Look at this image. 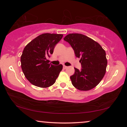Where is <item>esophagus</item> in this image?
<instances>
[{
  "mask_svg": "<svg viewBox=\"0 0 127 127\" xmlns=\"http://www.w3.org/2000/svg\"><path fill=\"white\" fill-rule=\"evenodd\" d=\"M67 67V66H65V65H64V69H66Z\"/></svg>",
  "mask_w": 127,
  "mask_h": 127,
  "instance_id": "esophagus-1",
  "label": "esophagus"
}]
</instances>
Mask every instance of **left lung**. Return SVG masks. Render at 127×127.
<instances>
[{
	"mask_svg": "<svg viewBox=\"0 0 127 127\" xmlns=\"http://www.w3.org/2000/svg\"><path fill=\"white\" fill-rule=\"evenodd\" d=\"M74 50L76 57L80 58L81 70L74 67L70 76L74 87L80 91L95 88L105 76L107 61L101 46L91 38L80 33H70L64 37Z\"/></svg>",
	"mask_w": 127,
	"mask_h": 127,
	"instance_id": "left-lung-1",
	"label": "left lung"
}]
</instances>
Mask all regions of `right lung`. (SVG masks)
I'll use <instances>...</instances> for the list:
<instances>
[{
	"mask_svg": "<svg viewBox=\"0 0 127 127\" xmlns=\"http://www.w3.org/2000/svg\"><path fill=\"white\" fill-rule=\"evenodd\" d=\"M63 37L62 34L43 33L29 42L21 57V68L31 84L47 88L54 84L63 66L49 64L47 57L53 54L55 46Z\"/></svg>",
	"mask_w": 127,
	"mask_h": 127,
	"instance_id": "right-lung-1",
	"label": "right lung"
}]
</instances>
